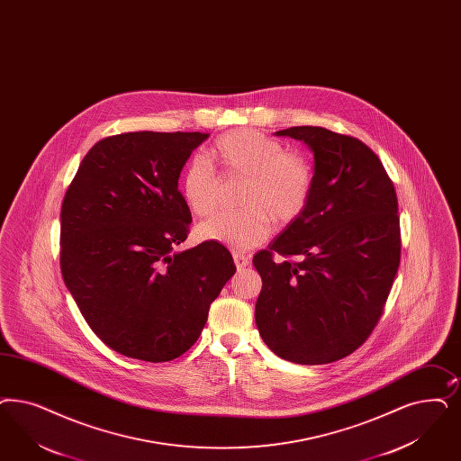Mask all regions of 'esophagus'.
<instances>
[{"label":"esophagus","mask_w":461,"mask_h":461,"mask_svg":"<svg viewBox=\"0 0 461 461\" xmlns=\"http://www.w3.org/2000/svg\"><path fill=\"white\" fill-rule=\"evenodd\" d=\"M233 260H235V266H237V269L239 270L245 269V267L250 264L249 257H245V255L241 254H233Z\"/></svg>","instance_id":"1"}]
</instances>
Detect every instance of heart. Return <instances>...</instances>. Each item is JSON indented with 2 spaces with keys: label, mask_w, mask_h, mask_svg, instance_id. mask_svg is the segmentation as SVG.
Masks as SVG:
<instances>
[{
  "label": "heart",
  "mask_w": 461,
  "mask_h": 461,
  "mask_svg": "<svg viewBox=\"0 0 461 461\" xmlns=\"http://www.w3.org/2000/svg\"><path fill=\"white\" fill-rule=\"evenodd\" d=\"M226 178H243L237 212H220L201 222L197 239L220 243L231 250H252L272 231V221L285 228L302 218L313 194V172L296 151L257 129H235L220 136L209 149ZM220 176L209 159L194 157L187 163L180 192L197 216L218 206Z\"/></svg>",
  "instance_id": "b5f03b06"
}]
</instances>
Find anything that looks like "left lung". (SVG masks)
<instances>
[{
	"label": "left lung",
	"instance_id": "1",
	"mask_svg": "<svg viewBox=\"0 0 461 461\" xmlns=\"http://www.w3.org/2000/svg\"><path fill=\"white\" fill-rule=\"evenodd\" d=\"M276 134L312 148L313 194L302 218L254 255L255 323L279 357L327 365L361 348L383 315L402 250L397 192L357 138L317 126Z\"/></svg>",
	"mask_w": 461,
	"mask_h": 461
}]
</instances>
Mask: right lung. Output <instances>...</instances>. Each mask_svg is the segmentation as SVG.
<instances>
[{"label":"right lung","instance_id":"obj_1","mask_svg":"<svg viewBox=\"0 0 461 461\" xmlns=\"http://www.w3.org/2000/svg\"><path fill=\"white\" fill-rule=\"evenodd\" d=\"M207 132H124L85 155L61 206V272L111 349L165 363L191 349L235 274L220 243L176 252L191 209L178 176Z\"/></svg>","mask_w":461,"mask_h":461}]
</instances>
